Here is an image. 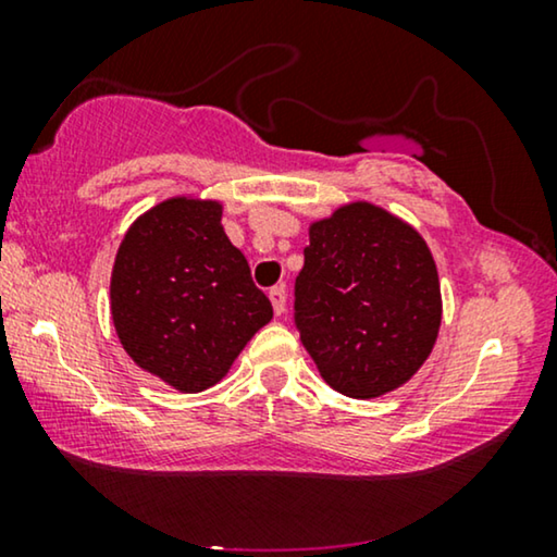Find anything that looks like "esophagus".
Masks as SVG:
<instances>
[{
    "label": "esophagus",
    "instance_id": "esophagus-1",
    "mask_svg": "<svg viewBox=\"0 0 557 557\" xmlns=\"http://www.w3.org/2000/svg\"><path fill=\"white\" fill-rule=\"evenodd\" d=\"M269 299L273 304V311H276L278 317L284 314V309H286V288L284 286H273L271 292H269Z\"/></svg>",
    "mask_w": 557,
    "mask_h": 557
}]
</instances>
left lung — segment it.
I'll list each match as a JSON object with an SVG mask.
<instances>
[{
	"mask_svg": "<svg viewBox=\"0 0 557 557\" xmlns=\"http://www.w3.org/2000/svg\"><path fill=\"white\" fill-rule=\"evenodd\" d=\"M294 324L324 383L349 398L400 387L441 326L436 263L413 227L370 202L309 227Z\"/></svg>",
	"mask_w": 557,
	"mask_h": 557,
	"instance_id": "obj_1",
	"label": "left lung"
}]
</instances>
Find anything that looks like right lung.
I'll list each match as a JSON object with an SVG mask.
<instances>
[{"label": "right lung", "mask_w": 557, "mask_h": 557, "mask_svg": "<svg viewBox=\"0 0 557 557\" xmlns=\"http://www.w3.org/2000/svg\"><path fill=\"white\" fill-rule=\"evenodd\" d=\"M223 208L174 197L136 220L111 273V317L141 370L200 393L231 370L273 307L220 225Z\"/></svg>", "instance_id": "right-lung-1"}]
</instances>
